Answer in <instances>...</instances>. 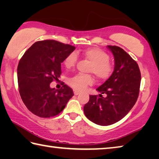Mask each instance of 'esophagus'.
<instances>
[{"label": "esophagus", "instance_id": "esophagus-1", "mask_svg": "<svg viewBox=\"0 0 159 159\" xmlns=\"http://www.w3.org/2000/svg\"><path fill=\"white\" fill-rule=\"evenodd\" d=\"M74 93L75 95H78L80 93H79V91H78L76 90H74Z\"/></svg>", "mask_w": 159, "mask_h": 159}]
</instances>
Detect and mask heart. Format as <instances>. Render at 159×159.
<instances>
[{
  "label": "heart",
  "mask_w": 159,
  "mask_h": 159,
  "mask_svg": "<svg viewBox=\"0 0 159 159\" xmlns=\"http://www.w3.org/2000/svg\"><path fill=\"white\" fill-rule=\"evenodd\" d=\"M81 55L85 60L91 62L89 72L93 73L99 80H106L113 73L112 64L109 62V55L105 51L98 48H89L83 50ZM78 56L75 52L69 53L64 61V66L71 69L76 66ZM93 78L88 74H77L69 80V85L75 90L82 91L88 86L93 85Z\"/></svg>",
  "instance_id": "b5f03b06"
}]
</instances>
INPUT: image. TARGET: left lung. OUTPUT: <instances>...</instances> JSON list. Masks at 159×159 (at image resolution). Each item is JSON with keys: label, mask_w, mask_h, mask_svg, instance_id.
Instances as JSON below:
<instances>
[{"label": "left lung", "mask_w": 159, "mask_h": 159, "mask_svg": "<svg viewBox=\"0 0 159 159\" xmlns=\"http://www.w3.org/2000/svg\"><path fill=\"white\" fill-rule=\"evenodd\" d=\"M114 57L111 76L97 88L101 94L90 95L83 111L91 121L109 125L125 116L136 103L139 93L141 74L138 63L121 48L107 45ZM105 93L106 97H102Z\"/></svg>", "instance_id": "1"}]
</instances>
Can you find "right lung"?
<instances>
[{"mask_svg":"<svg viewBox=\"0 0 159 159\" xmlns=\"http://www.w3.org/2000/svg\"><path fill=\"white\" fill-rule=\"evenodd\" d=\"M73 45L54 40L37 41L26 51L17 66L19 92L24 104L41 118L58 115L74 96L64 84L60 89L50 87L61 74V63L75 50Z\"/></svg>","mask_w":159,"mask_h":159,"instance_id":"right-lung-1","label":"right lung"}]
</instances>
